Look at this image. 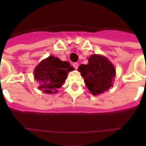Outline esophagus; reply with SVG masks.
<instances>
[{
  "mask_svg": "<svg viewBox=\"0 0 146 146\" xmlns=\"http://www.w3.org/2000/svg\"><path fill=\"white\" fill-rule=\"evenodd\" d=\"M73 66L75 69H77L78 66H79V64H78V63H73Z\"/></svg>",
  "mask_w": 146,
  "mask_h": 146,
  "instance_id": "34e87169",
  "label": "esophagus"
}]
</instances>
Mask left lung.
Instances as JSON below:
<instances>
[{
    "mask_svg": "<svg viewBox=\"0 0 146 146\" xmlns=\"http://www.w3.org/2000/svg\"><path fill=\"white\" fill-rule=\"evenodd\" d=\"M79 71L84 78L87 88L93 95H98L112 86L115 69L106 57L93 54L89 64H81Z\"/></svg>",
    "mask_w": 146,
    "mask_h": 146,
    "instance_id": "8db88e82",
    "label": "left lung"
}]
</instances>
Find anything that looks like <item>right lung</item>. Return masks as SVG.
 I'll return each instance as SVG.
<instances>
[{
	"label": "right lung",
	"instance_id": "right-lung-1",
	"mask_svg": "<svg viewBox=\"0 0 146 146\" xmlns=\"http://www.w3.org/2000/svg\"><path fill=\"white\" fill-rule=\"evenodd\" d=\"M73 70L69 62L61 61L50 56L42 61L34 71L35 79L39 82V89L45 93H56L64 84L67 73Z\"/></svg>",
	"mask_w": 146,
	"mask_h": 146
}]
</instances>
